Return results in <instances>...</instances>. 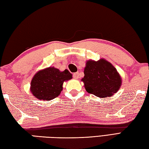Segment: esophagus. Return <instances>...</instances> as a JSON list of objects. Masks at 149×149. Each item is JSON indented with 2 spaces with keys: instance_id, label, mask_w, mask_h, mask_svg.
Instances as JSON below:
<instances>
[{
  "instance_id": "obj_1",
  "label": "esophagus",
  "mask_w": 149,
  "mask_h": 149,
  "mask_svg": "<svg viewBox=\"0 0 149 149\" xmlns=\"http://www.w3.org/2000/svg\"><path fill=\"white\" fill-rule=\"evenodd\" d=\"M72 77H73L74 78L77 79V78H79V73H78V72H75V73H74L73 75H72Z\"/></svg>"
}]
</instances>
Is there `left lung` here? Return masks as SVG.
<instances>
[{"instance_id": "8db88e82", "label": "left lung", "mask_w": 149, "mask_h": 149, "mask_svg": "<svg viewBox=\"0 0 149 149\" xmlns=\"http://www.w3.org/2000/svg\"><path fill=\"white\" fill-rule=\"evenodd\" d=\"M82 81L86 90L99 98L111 97L118 91L122 79L117 69L104 59L87 61Z\"/></svg>"}]
</instances>
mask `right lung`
<instances>
[{"label":"right lung","mask_w":149,"mask_h":149,"mask_svg":"<svg viewBox=\"0 0 149 149\" xmlns=\"http://www.w3.org/2000/svg\"><path fill=\"white\" fill-rule=\"evenodd\" d=\"M72 74L68 70L60 71L54 67L40 70L32 78L30 91L39 100H50L60 95L65 81L71 80Z\"/></svg>","instance_id":"1"}]
</instances>
